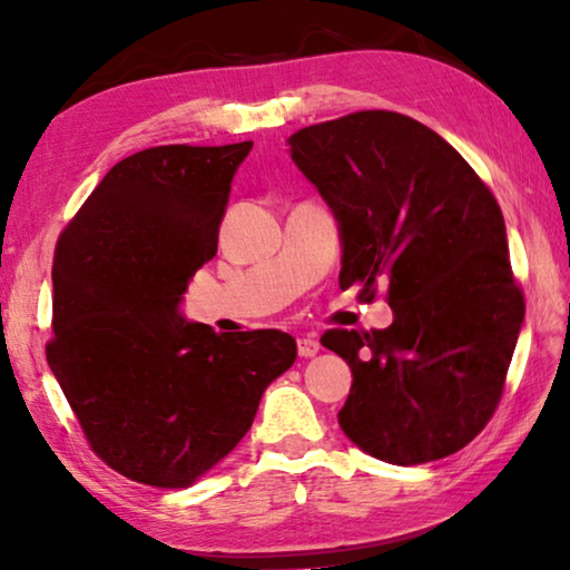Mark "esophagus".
<instances>
[{
  "mask_svg": "<svg viewBox=\"0 0 570 570\" xmlns=\"http://www.w3.org/2000/svg\"><path fill=\"white\" fill-rule=\"evenodd\" d=\"M320 350H322V344L316 342L314 336H298L296 340V352H298V356H304V360L314 356Z\"/></svg>",
  "mask_w": 570,
  "mask_h": 570,
  "instance_id": "esophagus-1",
  "label": "esophagus"
}]
</instances>
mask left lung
<instances>
[{"instance_id": "8db88e82", "label": "left lung", "mask_w": 570, "mask_h": 570, "mask_svg": "<svg viewBox=\"0 0 570 570\" xmlns=\"http://www.w3.org/2000/svg\"><path fill=\"white\" fill-rule=\"evenodd\" d=\"M292 158L342 230L340 286L384 302L387 330H330L352 366L344 435L392 465L448 458L503 397L525 314L493 190L428 125L360 110L296 130Z\"/></svg>"}]
</instances>
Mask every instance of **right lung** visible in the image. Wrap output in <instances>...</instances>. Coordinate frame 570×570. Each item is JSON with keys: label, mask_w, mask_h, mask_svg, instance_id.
<instances>
[{"label": "right lung", "mask_w": 570, "mask_h": 570, "mask_svg": "<svg viewBox=\"0 0 570 570\" xmlns=\"http://www.w3.org/2000/svg\"><path fill=\"white\" fill-rule=\"evenodd\" d=\"M250 146L135 153L57 238L47 362L95 455L142 485L188 488L224 460L296 360L278 330L216 334L176 312L188 278L216 256Z\"/></svg>", "instance_id": "1"}]
</instances>
